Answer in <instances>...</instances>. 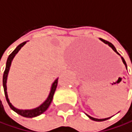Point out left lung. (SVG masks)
Listing matches in <instances>:
<instances>
[{
	"label": "left lung",
	"mask_w": 132,
	"mask_h": 132,
	"mask_svg": "<svg viewBox=\"0 0 132 132\" xmlns=\"http://www.w3.org/2000/svg\"><path fill=\"white\" fill-rule=\"evenodd\" d=\"M100 39V40H102V42H104L105 44H108L110 48L117 53V54H118L119 55H120L118 52H117V49L115 48V47L113 46V44H112L110 42H109V41H106V40H103V39H102V38H99ZM121 57V56H120ZM121 59H122V62H123V63L125 65V67L127 68V64H126V62H125V60L124 59V58L123 57H121ZM91 120H95V121H103V120H108V119H110V117H107V118H104V119H98V118H95V117H91V116H89V115H88V114H86Z\"/></svg>",
	"instance_id": "obj_1"
}]
</instances>
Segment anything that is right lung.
Wrapping results in <instances>:
<instances>
[{"mask_svg":"<svg viewBox=\"0 0 132 132\" xmlns=\"http://www.w3.org/2000/svg\"><path fill=\"white\" fill-rule=\"evenodd\" d=\"M27 41H24L23 43L20 44L19 45H18L16 47V48L9 55L7 59V62H6V67H5V70L4 72V75H3V87H4V95H5V98H6V100L8 103L9 106L10 108L14 110L15 113H17L18 114L24 117H29V118H32V117H37L40 114H42L44 112H45L48 108L49 107L51 102L52 101V98H53V95L55 94V89L57 88V84H58V79L57 78L56 80H55V81L52 83V87H51V90H50V92H49V95L48 96V98H46V100L42 103L41 105H40L39 106L34 108V109H31V110H19V109H17L15 108L12 103L10 102V100L8 98V95H7V75H8V73H9V70H10V67H11V65H12V62L14 59V57L15 56V55L19 52V51L22 48V47H23L26 43Z\"/></svg>","mask_w":132,"mask_h":132,"instance_id":"add662e5","label":"right lung"}]
</instances>
